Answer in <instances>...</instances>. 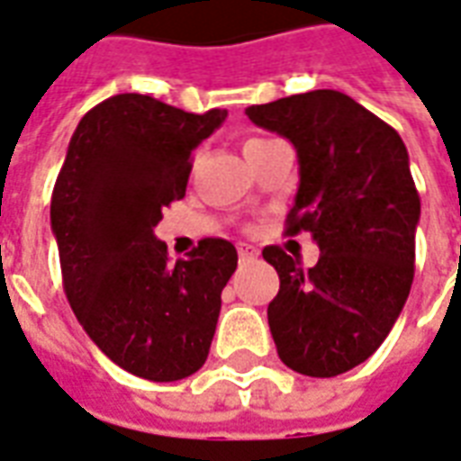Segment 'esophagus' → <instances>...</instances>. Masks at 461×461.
I'll return each instance as SVG.
<instances>
[{"label": "esophagus", "instance_id": "obj_1", "mask_svg": "<svg viewBox=\"0 0 461 461\" xmlns=\"http://www.w3.org/2000/svg\"><path fill=\"white\" fill-rule=\"evenodd\" d=\"M238 256H240V260L243 263H250V260H256L260 253H258V248L256 246H248V243H240L238 246Z\"/></svg>", "mask_w": 461, "mask_h": 461}]
</instances>
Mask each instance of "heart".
Here are the masks:
<instances>
[{
    "mask_svg": "<svg viewBox=\"0 0 461 461\" xmlns=\"http://www.w3.org/2000/svg\"><path fill=\"white\" fill-rule=\"evenodd\" d=\"M253 143H258V139H253V141H248V143H246V149H248V146H253Z\"/></svg>",
    "mask_w": 461,
    "mask_h": 461,
    "instance_id": "1",
    "label": "heart"
}]
</instances>
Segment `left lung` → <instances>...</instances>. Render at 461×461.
Segmentation results:
<instances>
[{"label":"left lung","mask_w":461,"mask_h":461,"mask_svg":"<svg viewBox=\"0 0 461 461\" xmlns=\"http://www.w3.org/2000/svg\"><path fill=\"white\" fill-rule=\"evenodd\" d=\"M260 129L285 136L300 163L288 233L308 230V270L283 248L263 250L280 290L267 325L280 360L308 377H335L377 350L414 277L420 194L400 133L348 94L308 91L248 106Z\"/></svg>","instance_id":"obj_1"}]
</instances>
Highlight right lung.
I'll return each mask as SVG.
<instances>
[{
    "label": "right lung",
    "mask_w": 461,
    "mask_h": 461,
    "mask_svg": "<svg viewBox=\"0 0 461 461\" xmlns=\"http://www.w3.org/2000/svg\"><path fill=\"white\" fill-rule=\"evenodd\" d=\"M228 116L188 113L143 94L101 101L79 121L51 194L68 305L111 362L153 382L203 367L221 293L238 253L203 238L171 263L153 236L163 208L185 195L191 153Z\"/></svg>",
    "instance_id": "obj_1"
}]
</instances>
